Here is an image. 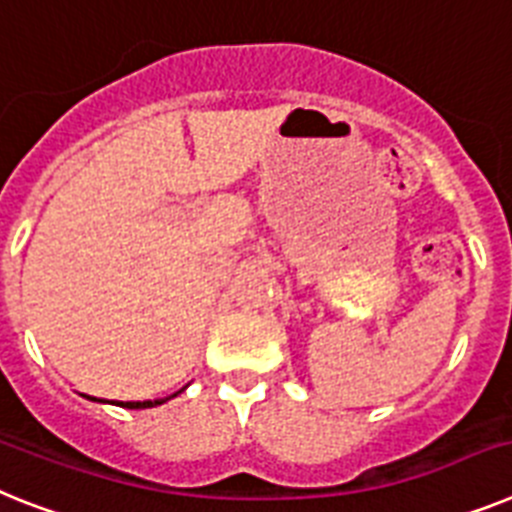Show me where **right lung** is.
I'll use <instances>...</instances> for the list:
<instances>
[{"label":"right lung","mask_w":512,"mask_h":512,"mask_svg":"<svg viewBox=\"0 0 512 512\" xmlns=\"http://www.w3.org/2000/svg\"><path fill=\"white\" fill-rule=\"evenodd\" d=\"M163 401H169V398H161V401H127V403L122 401L119 406H124V409H150V406H161Z\"/></svg>","instance_id":"right-lung-1"}]
</instances>
